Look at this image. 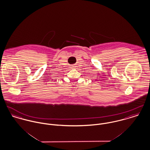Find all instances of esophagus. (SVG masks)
I'll return each mask as SVG.
<instances>
[{"instance_id": "obj_1", "label": "esophagus", "mask_w": 150, "mask_h": 150, "mask_svg": "<svg viewBox=\"0 0 150 150\" xmlns=\"http://www.w3.org/2000/svg\"><path fill=\"white\" fill-rule=\"evenodd\" d=\"M75 67H75L74 65H71V66L70 67V68L71 69H74L75 68Z\"/></svg>"}]
</instances>
